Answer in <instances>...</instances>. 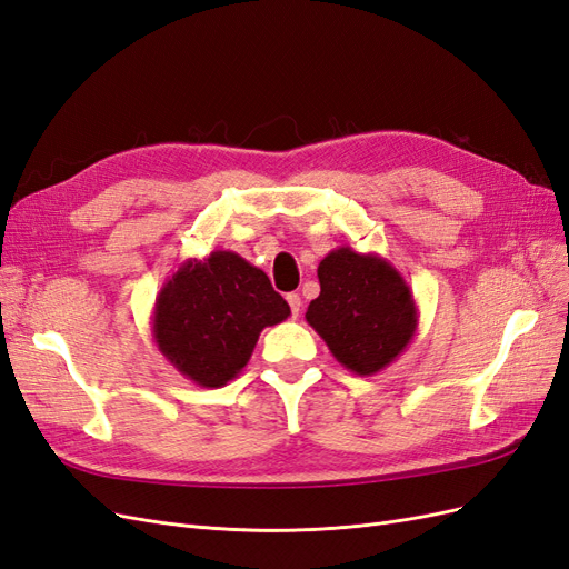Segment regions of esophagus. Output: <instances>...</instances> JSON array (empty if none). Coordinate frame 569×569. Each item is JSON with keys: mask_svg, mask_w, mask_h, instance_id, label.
Wrapping results in <instances>:
<instances>
[{"mask_svg": "<svg viewBox=\"0 0 569 569\" xmlns=\"http://www.w3.org/2000/svg\"><path fill=\"white\" fill-rule=\"evenodd\" d=\"M287 303L291 308V318H299V313H301V297L291 291V295H287Z\"/></svg>", "mask_w": 569, "mask_h": 569, "instance_id": "obj_1", "label": "esophagus"}]
</instances>
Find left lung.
<instances>
[{
    "instance_id": "left-lung-1",
    "label": "left lung",
    "mask_w": 569,
    "mask_h": 569,
    "mask_svg": "<svg viewBox=\"0 0 569 569\" xmlns=\"http://www.w3.org/2000/svg\"><path fill=\"white\" fill-rule=\"evenodd\" d=\"M320 295L306 322L353 375L370 377L403 353L418 330V306L387 258L339 247L318 266Z\"/></svg>"
}]
</instances>
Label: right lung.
Returning a JSON list of instances; mask_svg holds the SVG:
<instances>
[{"label": "right lung", "mask_w": 569, "mask_h": 569, "mask_svg": "<svg viewBox=\"0 0 569 569\" xmlns=\"http://www.w3.org/2000/svg\"><path fill=\"white\" fill-rule=\"evenodd\" d=\"M289 303L268 274L234 251L187 258L163 282L151 337L187 380L218 389L242 372L263 327L287 320Z\"/></svg>", "instance_id": "obj_1"}]
</instances>
